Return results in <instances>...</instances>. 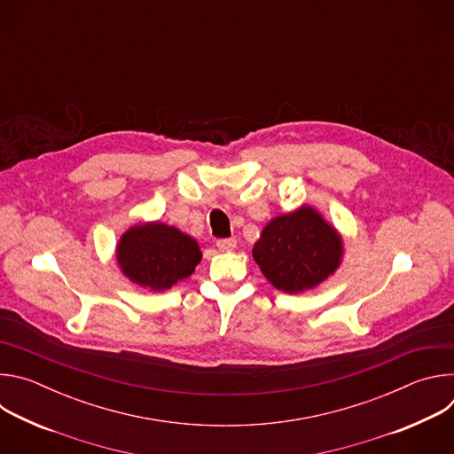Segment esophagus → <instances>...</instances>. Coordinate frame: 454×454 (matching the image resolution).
Instances as JSON below:
<instances>
[{
    "label": "esophagus",
    "mask_w": 454,
    "mask_h": 454,
    "mask_svg": "<svg viewBox=\"0 0 454 454\" xmlns=\"http://www.w3.org/2000/svg\"><path fill=\"white\" fill-rule=\"evenodd\" d=\"M215 246L219 251H233L237 247V240L235 239H219Z\"/></svg>",
    "instance_id": "34e87169"
}]
</instances>
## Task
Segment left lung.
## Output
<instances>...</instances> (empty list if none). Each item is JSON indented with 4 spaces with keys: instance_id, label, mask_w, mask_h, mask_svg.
<instances>
[{
    "instance_id": "obj_1",
    "label": "left lung",
    "mask_w": 454,
    "mask_h": 454,
    "mask_svg": "<svg viewBox=\"0 0 454 454\" xmlns=\"http://www.w3.org/2000/svg\"><path fill=\"white\" fill-rule=\"evenodd\" d=\"M341 256V235L312 207L275 217L253 246L264 277L289 294L327 280L340 268Z\"/></svg>"
}]
</instances>
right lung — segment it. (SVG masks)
<instances>
[{
  "instance_id": "right-lung-1",
  "label": "right lung",
  "mask_w": 454,
  "mask_h": 454,
  "mask_svg": "<svg viewBox=\"0 0 454 454\" xmlns=\"http://www.w3.org/2000/svg\"><path fill=\"white\" fill-rule=\"evenodd\" d=\"M116 261L133 284L165 291L193 273L201 249L196 239L156 221L129 228L116 246Z\"/></svg>"
}]
</instances>
